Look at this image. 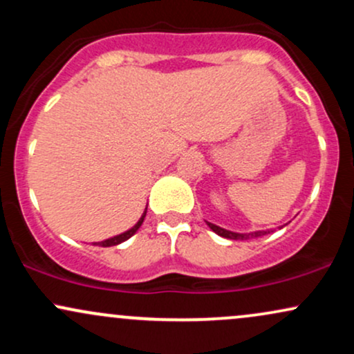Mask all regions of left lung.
I'll list each match as a JSON object with an SVG mask.
<instances>
[{"label": "left lung", "mask_w": 354, "mask_h": 354, "mask_svg": "<svg viewBox=\"0 0 354 354\" xmlns=\"http://www.w3.org/2000/svg\"><path fill=\"white\" fill-rule=\"evenodd\" d=\"M206 225H208L209 228L214 231V233L219 234V236H223V238H228V239H250V238L265 236V234L271 233V230L253 231V233H234V231L225 230V228H221V226H218V225H213V223H209V221H206Z\"/></svg>", "instance_id": "obj_1"}]
</instances>
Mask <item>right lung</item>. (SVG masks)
I'll return each instance as SVG.
<instances>
[{"label": "right lung", "mask_w": 354, "mask_h": 354, "mask_svg": "<svg viewBox=\"0 0 354 354\" xmlns=\"http://www.w3.org/2000/svg\"><path fill=\"white\" fill-rule=\"evenodd\" d=\"M146 209H148V206H146L145 208V211H143V214H141V218L138 219L136 221V225L135 226H131V228L129 230H126V231H123V233H120V234H116V236H113V238H108V239H104V241H100V243H95V245H100V246H116V245H120V243H123V241H126V239H129L133 236V234L136 233L138 230H140V226L143 225V221H145V216H146Z\"/></svg>", "instance_id": "right-lung-1"}]
</instances>
